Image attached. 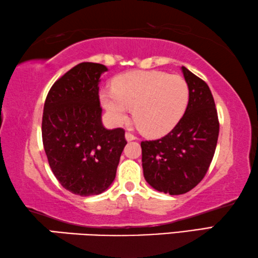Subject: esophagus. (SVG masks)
<instances>
[{
    "instance_id": "obj_1",
    "label": "esophagus",
    "mask_w": 258,
    "mask_h": 258,
    "mask_svg": "<svg viewBox=\"0 0 258 258\" xmlns=\"http://www.w3.org/2000/svg\"><path fill=\"white\" fill-rule=\"evenodd\" d=\"M125 138H126V140H127V141H132V140H136V139H137V137L134 136V134L130 133V132L125 134Z\"/></svg>"
}]
</instances>
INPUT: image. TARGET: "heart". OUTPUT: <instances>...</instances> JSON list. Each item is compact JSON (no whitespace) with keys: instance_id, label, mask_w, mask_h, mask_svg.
<instances>
[{"instance_id":"b5f03b06","label":"heart","mask_w":258,"mask_h":258,"mask_svg":"<svg viewBox=\"0 0 258 258\" xmlns=\"http://www.w3.org/2000/svg\"><path fill=\"white\" fill-rule=\"evenodd\" d=\"M189 88L178 75L163 71H133L113 81V89L100 93V100L111 120L121 125L134 119L142 133L161 137L170 132L185 112Z\"/></svg>"}]
</instances>
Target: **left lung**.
Returning a JSON list of instances; mask_svg holds the SVG:
<instances>
[{"label": "left lung", "mask_w": 258, "mask_h": 258, "mask_svg": "<svg viewBox=\"0 0 258 258\" xmlns=\"http://www.w3.org/2000/svg\"><path fill=\"white\" fill-rule=\"evenodd\" d=\"M181 71L189 88L182 118L165 137L141 142L146 181L170 195L185 194L202 180L214 158L219 134L209 86L185 67Z\"/></svg>", "instance_id": "obj_1"}]
</instances>
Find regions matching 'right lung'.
<instances>
[{
  "label": "right lung",
  "instance_id": "obj_1",
  "mask_svg": "<svg viewBox=\"0 0 258 258\" xmlns=\"http://www.w3.org/2000/svg\"><path fill=\"white\" fill-rule=\"evenodd\" d=\"M107 71L102 64H78L51 86L44 102L42 141L49 165L76 195L108 189L127 144L124 130H107L101 120L99 84Z\"/></svg>",
  "mask_w": 258,
  "mask_h": 258
}]
</instances>
